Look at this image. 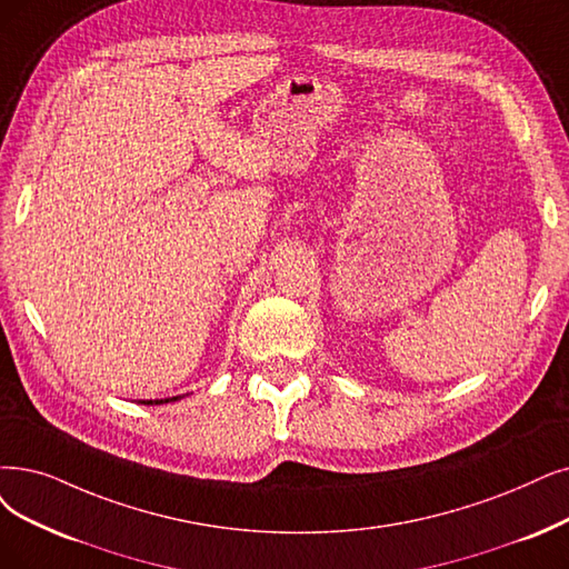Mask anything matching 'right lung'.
I'll return each instance as SVG.
<instances>
[{
  "label": "right lung",
  "instance_id": "add662e5",
  "mask_svg": "<svg viewBox=\"0 0 569 569\" xmlns=\"http://www.w3.org/2000/svg\"><path fill=\"white\" fill-rule=\"evenodd\" d=\"M179 399H184V395L168 397V399H142L140 403H144V406H161V403H170V401H179Z\"/></svg>",
  "mask_w": 569,
  "mask_h": 569
}]
</instances>
